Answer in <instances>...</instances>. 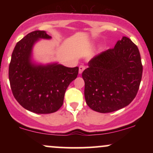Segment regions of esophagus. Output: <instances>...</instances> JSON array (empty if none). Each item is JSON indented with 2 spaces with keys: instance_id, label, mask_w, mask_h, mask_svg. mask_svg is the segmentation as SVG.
Masks as SVG:
<instances>
[{
  "instance_id": "obj_1",
  "label": "esophagus",
  "mask_w": 153,
  "mask_h": 153,
  "mask_svg": "<svg viewBox=\"0 0 153 153\" xmlns=\"http://www.w3.org/2000/svg\"><path fill=\"white\" fill-rule=\"evenodd\" d=\"M85 66L83 65H80L79 67V74H81V73L83 72L84 70H85Z\"/></svg>"
}]
</instances>
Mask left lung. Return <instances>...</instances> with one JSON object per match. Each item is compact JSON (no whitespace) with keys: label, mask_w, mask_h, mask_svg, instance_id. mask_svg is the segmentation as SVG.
I'll list each match as a JSON object with an SVG mask.
<instances>
[{"label":"left lung","mask_w":153,"mask_h":153,"mask_svg":"<svg viewBox=\"0 0 153 153\" xmlns=\"http://www.w3.org/2000/svg\"><path fill=\"white\" fill-rule=\"evenodd\" d=\"M82 72L85 101L92 110L110 113L128 106L136 96L143 75L137 47L123 36L114 48L93 57Z\"/></svg>","instance_id":"8db88e82"}]
</instances>
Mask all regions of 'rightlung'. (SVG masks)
Wrapping results in <instances>:
<instances>
[{
	"label": "right lung",
	"mask_w": 153,
	"mask_h": 153,
	"mask_svg": "<svg viewBox=\"0 0 153 153\" xmlns=\"http://www.w3.org/2000/svg\"><path fill=\"white\" fill-rule=\"evenodd\" d=\"M50 39L45 31L28 34L16 44L9 65L13 96L21 106L36 114L57 111L62 106L66 89L78 74V67L68 68L58 62L42 64L33 59L35 44Z\"/></svg>",
	"instance_id": "1"
}]
</instances>
